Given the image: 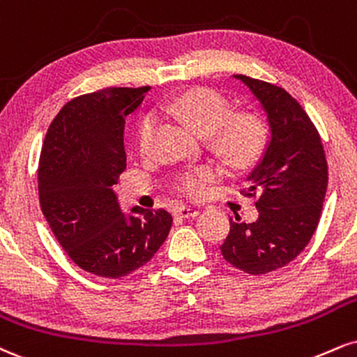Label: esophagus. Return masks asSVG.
<instances>
[{
	"instance_id": "obj_1",
	"label": "esophagus",
	"mask_w": 357,
	"mask_h": 357,
	"mask_svg": "<svg viewBox=\"0 0 357 357\" xmlns=\"http://www.w3.org/2000/svg\"><path fill=\"white\" fill-rule=\"evenodd\" d=\"M197 214H199V209L190 208V206H181V208H178L174 211V216L183 218V220H192V218H196Z\"/></svg>"
}]
</instances>
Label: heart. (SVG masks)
Returning a JSON list of instances; mask_svg holds the SVG:
<instances>
[{
  "label": "heart",
  "mask_w": 357,
  "mask_h": 357,
  "mask_svg": "<svg viewBox=\"0 0 357 357\" xmlns=\"http://www.w3.org/2000/svg\"><path fill=\"white\" fill-rule=\"evenodd\" d=\"M160 111L176 116L209 136L213 149L233 167L252 165L268 143L269 128L266 119L256 111H233L222 94L209 88L188 89L171 100L162 101ZM154 118L144 116L136 130V148L141 154L151 149ZM221 178V169L213 165L188 167L174 178V191L190 199H201Z\"/></svg>",
  "instance_id": "heart-1"
}]
</instances>
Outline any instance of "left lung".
<instances>
[{
  "instance_id": "obj_1",
  "label": "left lung",
  "mask_w": 357,
  "mask_h": 357,
  "mask_svg": "<svg viewBox=\"0 0 357 357\" xmlns=\"http://www.w3.org/2000/svg\"><path fill=\"white\" fill-rule=\"evenodd\" d=\"M234 78L261 101L271 139L243 190L244 196H257L259 218L229 220L221 252L234 268L257 276L289 264L311 241L328 190V161L319 131L286 89L244 75Z\"/></svg>"
}]
</instances>
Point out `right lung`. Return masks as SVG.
<instances>
[{
  "instance_id": "obj_1",
  "label": "right lung",
  "mask_w": 357,
  "mask_h": 357,
  "mask_svg": "<svg viewBox=\"0 0 357 357\" xmlns=\"http://www.w3.org/2000/svg\"><path fill=\"white\" fill-rule=\"evenodd\" d=\"M151 86L81 94L63 106L46 132L38 166L40 206L54 238L84 271L128 276L156 255L169 234L166 209L119 211L113 191L126 169L124 116Z\"/></svg>"
}]
</instances>
